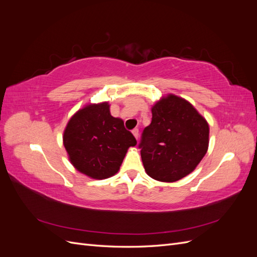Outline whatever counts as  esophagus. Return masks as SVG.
I'll use <instances>...</instances> for the list:
<instances>
[{"label": "esophagus", "mask_w": 257, "mask_h": 257, "mask_svg": "<svg viewBox=\"0 0 257 257\" xmlns=\"http://www.w3.org/2000/svg\"><path fill=\"white\" fill-rule=\"evenodd\" d=\"M132 133H133V135L135 136L136 139H138V137H139V130L138 128H134L133 131H132Z\"/></svg>", "instance_id": "1"}]
</instances>
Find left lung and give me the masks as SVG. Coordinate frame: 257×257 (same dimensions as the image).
<instances>
[{
    "instance_id": "8db88e82",
    "label": "left lung",
    "mask_w": 257,
    "mask_h": 257,
    "mask_svg": "<svg viewBox=\"0 0 257 257\" xmlns=\"http://www.w3.org/2000/svg\"><path fill=\"white\" fill-rule=\"evenodd\" d=\"M151 111L152 121L138 145L146 173L162 182L180 180L207 153L208 122L188 100L174 94L162 97Z\"/></svg>"
}]
</instances>
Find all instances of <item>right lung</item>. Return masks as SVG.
Segmentation results:
<instances>
[{"label":"right lung","mask_w":257,"mask_h":257,"mask_svg":"<svg viewBox=\"0 0 257 257\" xmlns=\"http://www.w3.org/2000/svg\"><path fill=\"white\" fill-rule=\"evenodd\" d=\"M63 144L77 170L93 179H106L118 173L127 149L137 142L105 102L77 111L65 127Z\"/></svg>","instance_id":"obj_1"}]
</instances>
